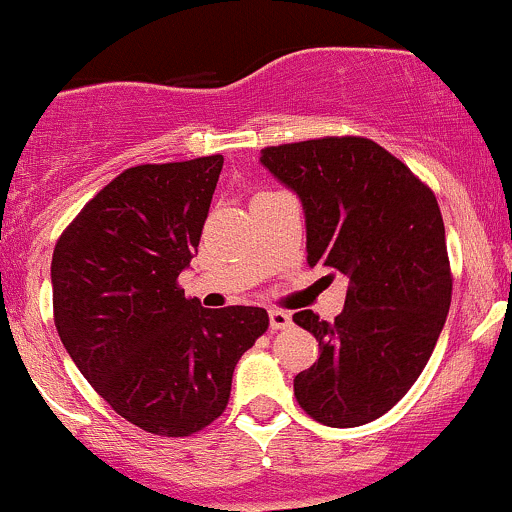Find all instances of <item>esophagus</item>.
<instances>
[{
    "label": "esophagus",
    "instance_id": "34e87169",
    "mask_svg": "<svg viewBox=\"0 0 512 512\" xmlns=\"http://www.w3.org/2000/svg\"><path fill=\"white\" fill-rule=\"evenodd\" d=\"M268 325H271V330L288 328V325H291V315H288L286 310L271 308V310H268Z\"/></svg>",
    "mask_w": 512,
    "mask_h": 512
}]
</instances>
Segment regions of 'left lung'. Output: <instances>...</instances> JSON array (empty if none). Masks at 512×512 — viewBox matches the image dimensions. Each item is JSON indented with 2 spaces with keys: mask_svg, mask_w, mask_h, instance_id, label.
<instances>
[{
  "mask_svg": "<svg viewBox=\"0 0 512 512\" xmlns=\"http://www.w3.org/2000/svg\"><path fill=\"white\" fill-rule=\"evenodd\" d=\"M261 165L303 204L310 268L350 281L333 323L313 310L293 315L320 350L313 367L295 374V399L335 429L379 419L416 382L449 315L439 202L402 160L367 138L266 147Z\"/></svg>",
  "mask_w": 512,
  "mask_h": 512,
  "instance_id": "1",
  "label": "left lung"
}]
</instances>
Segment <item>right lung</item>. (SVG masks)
Instances as JSON below:
<instances>
[{"label": "right lung", "instance_id": "right-lung-1", "mask_svg": "<svg viewBox=\"0 0 512 512\" xmlns=\"http://www.w3.org/2000/svg\"><path fill=\"white\" fill-rule=\"evenodd\" d=\"M224 157L130 167L81 209L51 258L59 337L100 397L157 436L226 409L236 362L266 333L254 305L202 308L177 278L199 246Z\"/></svg>", "mask_w": 512, "mask_h": 512}]
</instances>
